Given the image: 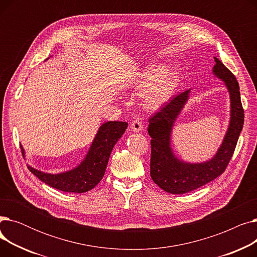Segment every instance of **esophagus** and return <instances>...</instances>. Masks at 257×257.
Segmentation results:
<instances>
[{"label": "esophagus", "instance_id": "esophagus-1", "mask_svg": "<svg viewBox=\"0 0 257 257\" xmlns=\"http://www.w3.org/2000/svg\"><path fill=\"white\" fill-rule=\"evenodd\" d=\"M130 128L134 132H140V131L143 130V123H142L140 119H136V120H133L132 123H131Z\"/></svg>", "mask_w": 257, "mask_h": 257}]
</instances>
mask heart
<instances>
[{"label": "heart", "mask_w": 257, "mask_h": 257, "mask_svg": "<svg viewBox=\"0 0 257 257\" xmlns=\"http://www.w3.org/2000/svg\"><path fill=\"white\" fill-rule=\"evenodd\" d=\"M176 86V71L170 66L163 71L160 65L147 67L142 75L140 88L144 104L149 109H157L173 96Z\"/></svg>", "instance_id": "1"}]
</instances>
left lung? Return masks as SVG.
Listing matches in <instances>:
<instances>
[{
  "label": "left lung",
  "mask_w": 257,
  "mask_h": 257,
  "mask_svg": "<svg viewBox=\"0 0 257 257\" xmlns=\"http://www.w3.org/2000/svg\"><path fill=\"white\" fill-rule=\"evenodd\" d=\"M213 58L215 65L212 73L225 83L230 96V120L223 143L211 159L199 164L185 163L175 156L171 148L174 123L190 98L191 89L177 94L149 118L148 132L152 138L150 175L160 188L170 194L192 192L219 177L233 155L244 125V109L237 80L218 58Z\"/></svg>",
  "instance_id": "8db88e82"
}]
</instances>
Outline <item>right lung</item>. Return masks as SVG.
I'll use <instances>...</instances> for the list:
<instances>
[{"label": "right lung", "mask_w": 257, "mask_h": 257, "mask_svg": "<svg viewBox=\"0 0 257 257\" xmlns=\"http://www.w3.org/2000/svg\"><path fill=\"white\" fill-rule=\"evenodd\" d=\"M127 127L126 121H107L100 126L85 158L73 170L49 174L30 166L28 169L39 180L56 190L67 193L88 192L102 180L113 147ZM21 148L25 156V150Z\"/></svg>", "instance_id": "obj_1"}]
</instances>
